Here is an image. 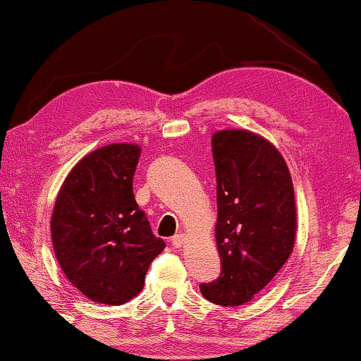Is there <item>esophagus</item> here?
<instances>
[{"mask_svg": "<svg viewBox=\"0 0 361 361\" xmlns=\"http://www.w3.org/2000/svg\"><path fill=\"white\" fill-rule=\"evenodd\" d=\"M185 241H186V236L183 233H178L171 238V245L175 246V248H181V246L185 245Z\"/></svg>", "mask_w": 361, "mask_h": 361, "instance_id": "34e87169", "label": "esophagus"}]
</instances>
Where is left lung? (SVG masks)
<instances>
[{
  "mask_svg": "<svg viewBox=\"0 0 361 361\" xmlns=\"http://www.w3.org/2000/svg\"><path fill=\"white\" fill-rule=\"evenodd\" d=\"M212 152L218 207L214 238L221 273L200 290L209 302L238 307L252 302L293 252V181L275 145L253 131H216Z\"/></svg>",
  "mask_w": 361,
  "mask_h": 361,
  "instance_id": "1",
  "label": "left lung"
}]
</instances>
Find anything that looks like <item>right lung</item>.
Listing matches in <instances>:
<instances>
[{
	"label": "right lung",
	"mask_w": 361,
	"mask_h": 361,
	"mask_svg": "<svg viewBox=\"0 0 361 361\" xmlns=\"http://www.w3.org/2000/svg\"><path fill=\"white\" fill-rule=\"evenodd\" d=\"M141 148L113 143L81 158L63 181L51 214L56 259L91 302L123 305L143 290L165 250L133 195Z\"/></svg>",
	"instance_id": "right-lung-1"
}]
</instances>
